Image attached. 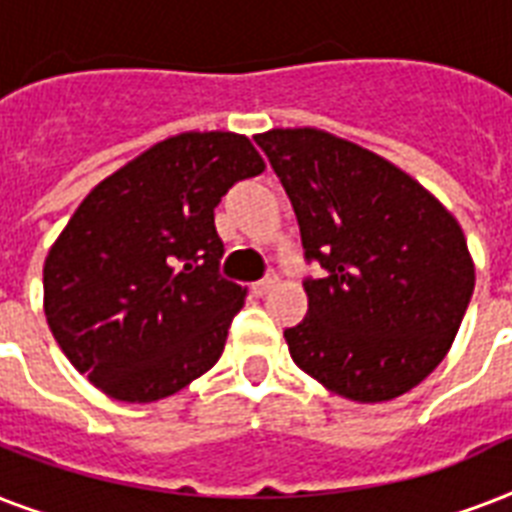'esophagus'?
<instances>
[{
	"label": "esophagus",
	"mask_w": 512,
	"mask_h": 512,
	"mask_svg": "<svg viewBox=\"0 0 512 512\" xmlns=\"http://www.w3.org/2000/svg\"><path fill=\"white\" fill-rule=\"evenodd\" d=\"M273 287H276V276H265L263 281H255V284H252V295L263 297L268 295Z\"/></svg>",
	"instance_id": "34e87169"
}]
</instances>
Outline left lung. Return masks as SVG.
<instances>
[{"label":"left lung","instance_id":"1","mask_svg":"<svg viewBox=\"0 0 512 512\" xmlns=\"http://www.w3.org/2000/svg\"><path fill=\"white\" fill-rule=\"evenodd\" d=\"M295 207L308 316L289 356L332 393L377 404L420 385L468 311L476 268L460 223L396 164L324 130L255 135Z\"/></svg>","mask_w":512,"mask_h":512}]
</instances>
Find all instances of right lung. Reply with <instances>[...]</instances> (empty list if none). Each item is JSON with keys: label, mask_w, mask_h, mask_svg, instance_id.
Segmentation results:
<instances>
[{"label": "right lung", "mask_w": 512, "mask_h": 512, "mask_svg": "<svg viewBox=\"0 0 512 512\" xmlns=\"http://www.w3.org/2000/svg\"><path fill=\"white\" fill-rule=\"evenodd\" d=\"M263 170L244 135L183 132L87 193L44 260V316L76 372L151 404L217 364L247 289L220 276L215 207Z\"/></svg>", "instance_id": "add662e5"}]
</instances>
